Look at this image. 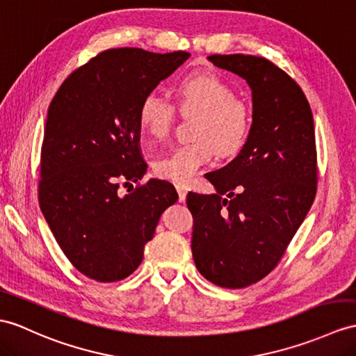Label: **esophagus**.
Masks as SVG:
<instances>
[{
	"label": "esophagus",
	"instance_id": "esophagus-1",
	"mask_svg": "<svg viewBox=\"0 0 356 356\" xmlns=\"http://www.w3.org/2000/svg\"><path fill=\"white\" fill-rule=\"evenodd\" d=\"M177 192L179 196V202H184L187 197V188L184 186H177Z\"/></svg>",
	"mask_w": 356,
	"mask_h": 356
}]
</instances>
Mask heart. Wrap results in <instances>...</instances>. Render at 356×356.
<instances>
[{
    "label": "heart",
    "instance_id": "b5f03b06",
    "mask_svg": "<svg viewBox=\"0 0 356 356\" xmlns=\"http://www.w3.org/2000/svg\"><path fill=\"white\" fill-rule=\"evenodd\" d=\"M183 110L199 111L193 143H184L154 163L161 179L187 184L197 170L211 161L214 149L220 157H231L246 145L252 116L246 104L236 98L231 86L214 71H196L181 78L175 88ZM138 125L152 138L166 137L173 106L157 92H148L138 104Z\"/></svg>",
    "mask_w": 356,
    "mask_h": 356
}]
</instances>
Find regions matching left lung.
<instances>
[{"instance_id":"8db88e82","label":"left lung","mask_w":356,"mask_h":356,"mask_svg":"<svg viewBox=\"0 0 356 356\" xmlns=\"http://www.w3.org/2000/svg\"><path fill=\"white\" fill-rule=\"evenodd\" d=\"M252 89V128L227 166L207 173L214 195L190 192L192 252L207 281L243 289L281 261L317 192L314 120L300 86L270 60L208 56Z\"/></svg>"}]
</instances>
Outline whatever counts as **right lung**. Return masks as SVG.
I'll list each match as a JSON object with an SVG mask.
<instances>
[{"label": "right lung", "mask_w": 356, "mask_h": 356, "mask_svg": "<svg viewBox=\"0 0 356 356\" xmlns=\"http://www.w3.org/2000/svg\"><path fill=\"white\" fill-rule=\"evenodd\" d=\"M190 57L111 48L60 86L49 104L40 151L39 205L60 249L78 272L98 282L131 275L160 216L177 202L168 181H140L138 104Z\"/></svg>", "instance_id": "obj_1"}]
</instances>
